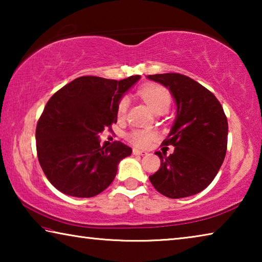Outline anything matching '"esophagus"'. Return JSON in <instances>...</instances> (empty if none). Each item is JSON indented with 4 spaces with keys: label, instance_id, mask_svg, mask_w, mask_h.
Segmentation results:
<instances>
[{
    "label": "esophagus",
    "instance_id": "esophagus-1",
    "mask_svg": "<svg viewBox=\"0 0 262 262\" xmlns=\"http://www.w3.org/2000/svg\"><path fill=\"white\" fill-rule=\"evenodd\" d=\"M133 154H134V155H139V156H143V155H145L147 152L143 151V150H139V149L134 148V149H133Z\"/></svg>",
    "mask_w": 262,
    "mask_h": 262
}]
</instances>
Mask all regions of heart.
I'll list each match as a JSON object with an SVG mask.
<instances>
[{"label":"heart","mask_w":262,"mask_h":262,"mask_svg":"<svg viewBox=\"0 0 262 262\" xmlns=\"http://www.w3.org/2000/svg\"><path fill=\"white\" fill-rule=\"evenodd\" d=\"M139 94L152 112H166L172 103L171 92L159 84H145L139 90ZM128 99L123 97L118 103V114L123 117L127 112ZM155 139V133L149 129H133L127 134V140L135 147L145 148Z\"/></svg>","instance_id":"obj_1"}]
</instances>
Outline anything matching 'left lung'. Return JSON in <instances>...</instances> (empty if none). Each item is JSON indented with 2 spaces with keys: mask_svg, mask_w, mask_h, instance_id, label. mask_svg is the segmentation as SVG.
Wrapping results in <instances>:
<instances>
[{
  "mask_svg": "<svg viewBox=\"0 0 262 262\" xmlns=\"http://www.w3.org/2000/svg\"><path fill=\"white\" fill-rule=\"evenodd\" d=\"M170 90L177 115L163 145H173L165 156L161 151L159 170L149 177L159 193L180 199L200 193L209 185L225 158L228 120L214 94L185 75L177 73L147 76Z\"/></svg>",
  "mask_w": 262,
  "mask_h": 262,
  "instance_id": "1",
  "label": "left lung"
}]
</instances>
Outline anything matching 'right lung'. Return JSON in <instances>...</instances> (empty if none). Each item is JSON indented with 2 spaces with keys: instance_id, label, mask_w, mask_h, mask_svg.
Segmentation results:
<instances>
[{
  "instance_id": "add662e5",
  "label": "right lung",
  "mask_w": 262,
  "mask_h": 262,
  "mask_svg": "<svg viewBox=\"0 0 262 262\" xmlns=\"http://www.w3.org/2000/svg\"><path fill=\"white\" fill-rule=\"evenodd\" d=\"M140 78L82 76L47 101L35 141L43 173L56 189L70 196L92 198L114 180L118 164L132 148L120 141L100 147L98 134L117 122L119 100Z\"/></svg>"
}]
</instances>
